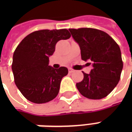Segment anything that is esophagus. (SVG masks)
Masks as SVG:
<instances>
[{
  "label": "esophagus",
  "instance_id": "34e87169",
  "mask_svg": "<svg viewBox=\"0 0 132 132\" xmlns=\"http://www.w3.org/2000/svg\"><path fill=\"white\" fill-rule=\"evenodd\" d=\"M69 72L70 73H73V72H74V70H73V69L70 68V69H69Z\"/></svg>",
  "mask_w": 132,
  "mask_h": 132
}]
</instances>
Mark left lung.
<instances>
[{
    "mask_svg": "<svg viewBox=\"0 0 132 132\" xmlns=\"http://www.w3.org/2000/svg\"><path fill=\"white\" fill-rule=\"evenodd\" d=\"M69 30L80 46L81 59L90 61L93 66L90 73L83 72V80L76 83L78 91L89 99L99 100L108 96L119 81L123 68L119 45L102 30Z\"/></svg>",
    "mask_w": 132,
    "mask_h": 132,
    "instance_id": "1",
    "label": "left lung"
}]
</instances>
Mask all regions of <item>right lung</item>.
<instances>
[{"label":"right lung","instance_id":"obj_1","mask_svg":"<svg viewBox=\"0 0 132 132\" xmlns=\"http://www.w3.org/2000/svg\"><path fill=\"white\" fill-rule=\"evenodd\" d=\"M71 37L66 29L42 30L30 33L14 52L12 63L16 86L26 99L42 104L57 96L62 78L68 69L49 66V57L58 42Z\"/></svg>","mask_w":132,"mask_h":132}]
</instances>
